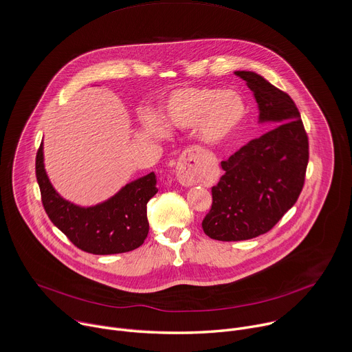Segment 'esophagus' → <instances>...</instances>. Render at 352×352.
Segmentation results:
<instances>
[{
    "instance_id": "34e87169",
    "label": "esophagus",
    "mask_w": 352,
    "mask_h": 352,
    "mask_svg": "<svg viewBox=\"0 0 352 352\" xmlns=\"http://www.w3.org/2000/svg\"><path fill=\"white\" fill-rule=\"evenodd\" d=\"M177 178L185 186H192L200 181V175L196 166L195 155H184L181 156L177 164Z\"/></svg>"
}]
</instances>
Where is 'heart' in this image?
I'll use <instances>...</instances> for the list:
<instances>
[{"instance_id": "obj_1", "label": "heart", "mask_w": 352, "mask_h": 352, "mask_svg": "<svg viewBox=\"0 0 352 352\" xmlns=\"http://www.w3.org/2000/svg\"><path fill=\"white\" fill-rule=\"evenodd\" d=\"M246 114L239 94L210 87H185L174 91L166 104V122L178 129L197 124L206 144H221L238 133Z\"/></svg>"}]
</instances>
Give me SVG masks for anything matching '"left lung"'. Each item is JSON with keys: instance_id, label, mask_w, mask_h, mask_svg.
I'll return each instance as SVG.
<instances>
[{"instance_id": "left-lung-1", "label": "left lung", "mask_w": 352, "mask_h": 352, "mask_svg": "<svg viewBox=\"0 0 352 352\" xmlns=\"http://www.w3.org/2000/svg\"><path fill=\"white\" fill-rule=\"evenodd\" d=\"M253 91L260 122L278 126L221 162L212 204L201 221L211 239L238 242L271 230L294 206L305 181L308 137L293 99L253 72H235Z\"/></svg>"}]
</instances>
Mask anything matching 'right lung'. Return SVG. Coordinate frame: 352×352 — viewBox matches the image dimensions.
<instances>
[{
  "label": "right lung",
  "instance_id": "right-lung-1",
  "mask_svg": "<svg viewBox=\"0 0 352 352\" xmlns=\"http://www.w3.org/2000/svg\"><path fill=\"white\" fill-rule=\"evenodd\" d=\"M36 177L47 215L80 250L98 256L119 254L140 248L146 239V204L157 193L155 173L127 184L107 201L87 208L63 200L55 192L44 170L43 144L36 156Z\"/></svg>",
  "mask_w": 352,
  "mask_h": 352
}]
</instances>
